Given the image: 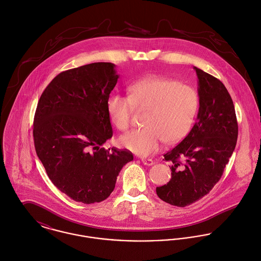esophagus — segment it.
Returning <instances> with one entry per match:
<instances>
[{
	"instance_id": "34e87169",
	"label": "esophagus",
	"mask_w": 261,
	"mask_h": 261,
	"mask_svg": "<svg viewBox=\"0 0 261 261\" xmlns=\"http://www.w3.org/2000/svg\"><path fill=\"white\" fill-rule=\"evenodd\" d=\"M142 162H143V164H145L147 166H152L154 164V161L150 158H142Z\"/></svg>"
}]
</instances>
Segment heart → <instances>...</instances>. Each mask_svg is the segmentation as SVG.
Wrapping results in <instances>:
<instances>
[{"mask_svg": "<svg viewBox=\"0 0 261 261\" xmlns=\"http://www.w3.org/2000/svg\"><path fill=\"white\" fill-rule=\"evenodd\" d=\"M111 121L120 130L132 125L135 110L146 111V127L119 139L122 148L146 156L156 152L165 141L180 142L189 133L198 109L195 90L175 80L152 77L129 88V96L112 95L107 102Z\"/></svg>", "mask_w": 261, "mask_h": 261, "instance_id": "1", "label": "heart"}]
</instances>
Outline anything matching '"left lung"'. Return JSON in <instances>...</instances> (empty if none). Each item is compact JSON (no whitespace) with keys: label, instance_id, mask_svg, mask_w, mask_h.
<instances>
[{"label":"left lung","instance_id":"8db88e82","mask_svg":"<svg viewBox=\"0 0 261 261\" xmlns=\"http://www.w3.org/2000/svg\"><path fill=\"white\" fill-rule=\"evenodd\" d=\"M198 78L199 108L189 134L164 159L172 164L170 181L156 188L172 205L186 206L206 195L221 179L236 147L238 122L225 85L194 67Z\"/></svg>","mask_w":261,"mask_h":261}]
</instances>
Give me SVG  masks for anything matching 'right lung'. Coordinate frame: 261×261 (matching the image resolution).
<instances>
[{
	"instance_id": "add662e5",
	"label": "right lung",
	"mask_w": 261,
	"mask_h": 261,
	"mask_svg": "<svg viewBox=\"0 0 261 261\" xmlns=\"http://www.w3.org/2000/svg\"><path fill=\"white\" fill-rule=\"evenodd\" d=\"M111 63H93L60 73L42 92L34 115L36 154L51 182L78 202L106 199L128 150L104 149L112 137L107 109L118 75Z\"/></svg>"
}]
</instances>
